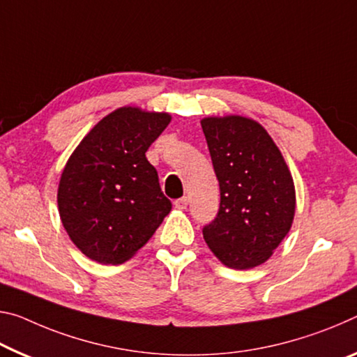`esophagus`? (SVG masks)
<instances>
[{
  "label": "esophagus",
  "mask_w": 357,
  "mask_h": 357,
  "mask_svg": "<svg viewBox=\"0 0 357 357\" xmlns=\"http://www.w3.org/2000/svg\"><path fill=\"white\" fill-rule=\"evenodd\" d=\"M188 205H189L188 197H183V199L174 200V208H176V209H185V208H188Z\"/></svg>",
  "instance_id": "34e87169"
}]
</instances>
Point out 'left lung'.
<instances>
[{
  "mask_svg": "<svg viewBox=\"0 0 357 357\" xmlns=\"http://www.w3.org/2000/svg\"><path fill=\"white\" fill-rule=\"evenodd\" d=\"M220 189L216 219L203 227L209 250L235 270L264 264L289 234L296 188L278 146L243 116L202 119Z\"/></svg>",
  "mask_w": 357,
  "mask_h": 357,
  "instance_id": "1",
  "label": "left lung"
}]
</instances>
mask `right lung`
<instances>
[{
	"mask_svg": "<svg viewBox=\"0 0 357 357\" xmlns=\"http://www.w3.org/2000/svg\"><path fill=\"white\" fill-rule=\"evenodd\" d=\"M172 121L168 112L123 106L84 137L59 183V213L71 241L89 259L123 264L172 211L146 151Z\"/></svg>",
	"mask_w": 357,
	"mask_h": 357,
	"instance_id": "1",
	"label": "right lung"
}]
</instances>
